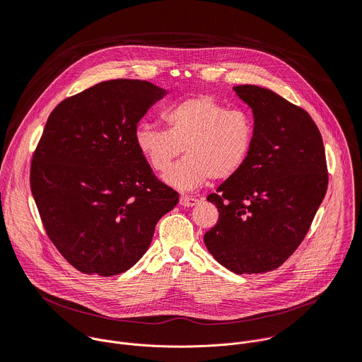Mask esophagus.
<instances>
[{"label": "esophagus", "mask_w": 362, "mask_h": 362, "mask_svg": "<svg viewBox=\"0 0 362 362\" xmlns=\"http://www.w3.org/2000/svg\"><path fill=\"white\" fill-rule=\"evenodd\" d=\"M179 203H180L182 206H185V208H190V206H194V204L199 203V199H196V197H193V196L185 194V196L180 197V202H179Z\"/></svg>", "instance_id": "obj_1"}]
</instances>
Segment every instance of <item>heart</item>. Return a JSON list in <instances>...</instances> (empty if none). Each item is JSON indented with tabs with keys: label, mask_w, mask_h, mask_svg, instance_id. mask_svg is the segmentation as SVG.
Masks as SVG:
<instances>
[{
	"label": "heart",
	"mask_w": 362,
	"mask_h": 362,
	"mask_svg": "<svg viewBox=\"0 0 362 362\" xmlns=\"http://www.w3.org/2000/svg\"><path fill=\"white\" fill-rule=\"evenodd\" d=\"M166 130L140 124L134 144L147 165L159 175L168 172L183 149L187 158L166 180L182 190H192L212 180L233 177L246 163L255 139L249 112L229 109L211 95L180 100L163 115Z\"/></svg>",
	"instance_id": "obj_1"
}]
</instances>
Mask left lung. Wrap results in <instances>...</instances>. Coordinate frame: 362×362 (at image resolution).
<instances>
[{"label": "left lung", "instance_id": "8db88e82", "mask_svg": "<svg viewBox=\"0 0 362 362\" xmlns=\"http://www.w3.org/2000/svg\"><path fill=\"white\" fill-rule=\"evenodd\" d=\"M255 117L243 168L208 200L219 219L203 240L235 274L279 268L306 236L325 197L328 168L318 126L302 107L252 84L233 87Z\"/></svg>", "mask_w": 362, "mask_h": 362}]
</instances>
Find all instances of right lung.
Here are the masks:
<instances>
[{
    "label": "right lung",
    "instance_id": "obj_1",
    "mask_svg": "<svg viewBox=\"0 0 362 362\" xmlns=\"http://www.w3.org/2000/svg\"><path fill=\"white\" fill-rule=\"evenodd\" d=\"M165 94L143 80L101 81L48 116L30 186L47 236L83 274L113 276L132 268L179 202L134 144L140 119Z\"/></svg>",
    "mask_w": 362,
    "mask_h": 362
}]
</instances>
